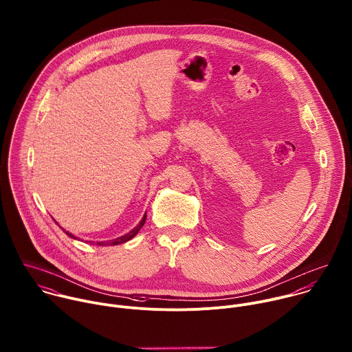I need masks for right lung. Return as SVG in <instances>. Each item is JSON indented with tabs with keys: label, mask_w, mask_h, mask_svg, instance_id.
Wrapping results in <instances>:
<instances>
[{
	"label": "right lung",
	"mask_w": 352,
	"mask_h": 352,
	"mask_svg": "<svg viewBox=\"0 0 352 352\" xmlns=\"http://www.w3.org/2000/svg\"><path fill=\"white\" fill-rule=\"evenodd\" d=\"M145 219H146V214L142 217V219H141V222L131 230V232H129L127 234H124V236H120V237H118V239H115V240H109V241H100V243H97L98 245H118V244H123V243H126V241H129V240H131L138 232H140V229L144 226V223H145ZM65 232V230H64ZM65 234H68L69 237H72V239H76V237H74L71 233H68V232H65Z\"/></svg>",
	"instance_id": "obj_1"
}]
</instances>
